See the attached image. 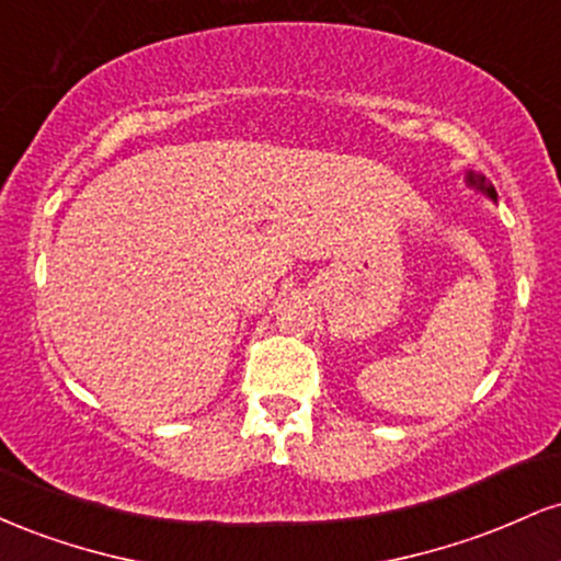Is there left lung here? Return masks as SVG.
<instances>
[{"label":"left lung","instance_id":"1","mask_svg":"<svg viewBox=\"0 0 561 561\" xmlns=\"http://www.w3.org/2000/svg\"><path fill=\"white\" fill-rule=\"evenodd\" d=\"M467 184H469V186H474V190L485 192L488 197L495 199V190H493V184H491V182H485V176H480V173L469 171V173H467Z\"/></svg>","mask_w":561,"mask_h":561}]
</instances>
